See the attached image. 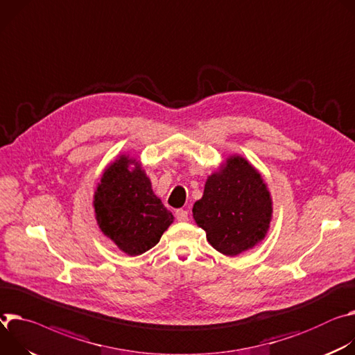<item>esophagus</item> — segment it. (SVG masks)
Instances as JSON below:
<instances>
[{
	"label": "esophagus",
	"mask_w": 355,
	"mask_h": 355,
	"mask_svg": "<svg viewBox=\"0 0 355 355\" xmlns=\"http://www.w3.org/2000/svg\"><path fill=\"white\" fill-rule=\"evenodd\" d=\"M175 216H176V220H178V221H182V223H184V221L189 220V211H187V210H183V209L176 210Z\"/></svg>",
	"instance_id": "1"
}]
</instances>
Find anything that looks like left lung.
<instances>
[{
	"mask_svg": "<svg viewBox=\"0 0 355 355\" xmlns=\"http://www.w3.org/2000/svg\"><path fill=\"white\" fill-rule=\"evenodd\" d=\"M193 218L206 231L214 250L235 257L261 243L272 220V199L261 173L240 155H232L210 175Z\"/></svg>",
	"mask_w": 355,
	"mask_h": 355,
	"instance_id": "1",
	"label": "left lung"
}]
</instances>
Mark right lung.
I'll return each instance as SVG.
<instances>
[{
	"instance_id": "right-lung-1",
	"label": "right lung",
	"mask_w": 355,
	"mask_h": 355,
	"mask_svg": "<svg viewBox=\"0 0 355 355\" xmlns=\"http://www.w3.org/2000/svg\"><path fill=\"white\" fill-rule=\"evenodd\" d=\"M93 206L103 234L131 257L155 247L173 223L141 164L127 155L104 169Z\"/></svg>"
}]
</instances>
